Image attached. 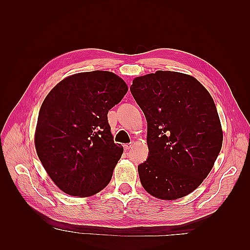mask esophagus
<instances>
[{
	"instance_id": "34e87169",
	"label": "esophagus",
	"mask_w": 250,
	"mask_h": 250,
	"mask_svg": "<svg viewBox=\"0 0 250 250\" xmlns=\"http://www.w3.org/2000/svg\"><path fill=\"white\" fill-rule=\"evenodd\" d=\"M131 148H132V144H131V143H129V144H125V145H124V149H125V151L130 150Z\"/></svg>"
}]
</instances>
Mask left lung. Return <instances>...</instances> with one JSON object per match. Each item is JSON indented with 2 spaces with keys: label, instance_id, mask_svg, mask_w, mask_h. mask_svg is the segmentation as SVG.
Segmentation results:
<instances>
[{
  "label": "left lung",
  "instance_id": "obj_1",
  "mask_svg": "<svg viewBox=\"0 0 250 250\" xmlns=\"http://www.w3.org/2000/svg\"><path fill=\"white\" fill-rule=\"evenodd\" d=\"M130 92L147 120L148 158L141 184L156 198L178 199L211 170L223 134L213 98L192 76L171 71L133 79Z\"/></svg>",
  "mask_w": 250,
  "mask_h": 250
}]
</instances>
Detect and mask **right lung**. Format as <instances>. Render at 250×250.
<instances>
[{"label": "right lung", "mask_w": 250, "mask_h": 250, "mask_svg": "<svg viewBox=\"0 0 250 250\" xmlns=\"http://www.w3.org/2000/svg\"><path fill=\"white\" fill-rule=\"evenodd\" d=\"M126 83L111 72L75 74L43 100L35 148L55 185L87 197L106 187L123 147L113 142L107 113L126 95Z\"/></svg>", "instance_id": "right-lung-1"}]
</instances>
